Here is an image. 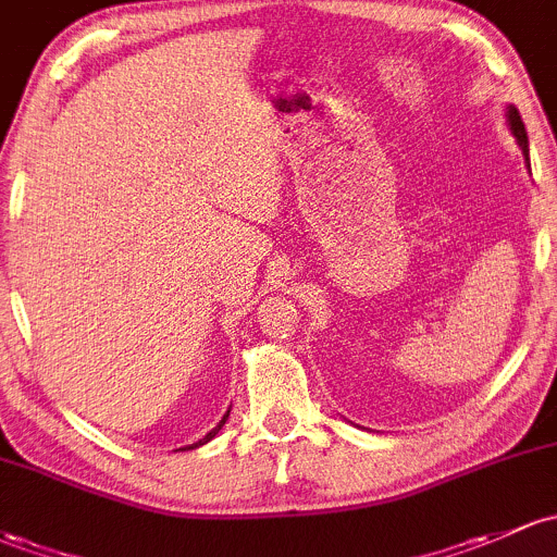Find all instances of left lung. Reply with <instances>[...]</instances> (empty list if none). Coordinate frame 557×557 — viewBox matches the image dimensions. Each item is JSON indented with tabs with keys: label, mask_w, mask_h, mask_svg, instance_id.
I'll return each instance as SVG.
<instances>
[{
	"label": "left lung",
	"mask_w": 557,
	"mask_h": 557,
	"mask_svg": "<svg viewBox=\"0 0 557 557\" xmlns=\"http://www.w3.org/2000/svg\"><path fill=\"white\" fill-rule=\"evenodd\" d=\"M507 119H510V129H512V135H516L518 146L523 148L525 161H529V135H525V127H523V122H520L518 109H512V106H510V111H507Z\"/></svg>",
	"instance_id": "obj_1"
}]
</instances>
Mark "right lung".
<instances>
[{
	"label": "right lung",
	"mask_w": 557,
	"mask_h": 557,
	"mask_svg": "<svg viewBox=\"0 0 557 557\" xmlns=\"http://www.w3.org/2000/svg\"><path fill=\"white\" fill-rule=\"evenodd\" d=\"M228 414H231V411H228ZM228 414H225V417H223V420H220V422H218V428H212V430H209V433L205 435V438H201V441H199V444H190V446H185V448H196V446H205V444H207V441H212V438H214V435H218V430H220V428H223V424H225V420H228Z\"/></svg>",
	"instance_id": "1"
}]
</instances>
